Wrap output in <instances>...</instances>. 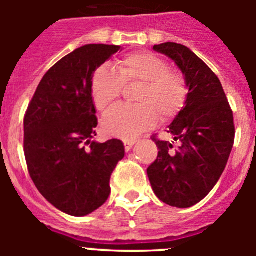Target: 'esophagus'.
<instances>
[{
	"label": "esophagus",
	"mask_w": 256,
	"mask_h": 256,
	"mask_svg": "<svg viewBox=\"0 0 256 256\" xmlns=\"http://www.w3.org/2000/svg\"><path fill=\"white\" fill-rule=\"evenodd\" d=\"M136 140H126V141H124V148H126V151H130V148H133V144H136Z\"/></svg>",
	"instance_id": "obj_1"
}]
</instances>
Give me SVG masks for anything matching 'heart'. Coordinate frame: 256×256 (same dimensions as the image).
<instances>
[{
    "label": "heart",
    "instance_id": "obj_1",
    "mask_svg": "<svg viewBox=\"0 0 256 256\" xmlns=\"http://www.w3.org/2000/svg\"><path fill=\"white\" fill-rule=\"evenodd\" d=\"M124 87H137L133 94L136 105L119 106L102 119L104 132L120 138H132L148 130L158 118L162 122L173 119L188 96L184 76L151 52H133L118 61L115 69L101 66L94 72L91 94L97 110L106 112L114 108Z\"/></svg>",
    "mask_w": 256,
    "mask_h": 256
}]
</instances>
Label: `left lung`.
I'll return each instance as SVG.
<instances>
[{"instance_id": "obj_1", "label": "left lung", "mask_w": 256, "mask_h": 256, "mask_svg": "<svg viewBox=\"0 0 256 256\" xmlns=\"http://www.w3.org/2000/svg\"><path fill=\"white\" fill-rule=\"evenodd\" d=\"M154 50L180 68L188 96L166 130L173 142L152 138L159 154L148 176L159 200L183 209L200 202L224 170L234 142V112L218 76L188 47L165 42Z\"/></svg>"}]
</instances>
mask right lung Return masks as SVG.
I'll list each match as a JSON object with an SVG mask.
<instances>
[{
	"instance_id": "1",
	"label": "right lung",
	"mask_w": 256,
	"mask_h": 256,
	"mask_svg": "<svg viewBox=\"0 0 256 256\" xmlns=\"http://www.w3.org/2000/svg\"><path fill=\"white\" fill-rule=\"evenodd\" d=\"M120 50L86 44L44 74L24 118V154L30 178L60 212L84 216L110 195V177L124 158L120 140L92 141L97 126L91 83L97 68Z\"/></svg>"
}]
</instances>
